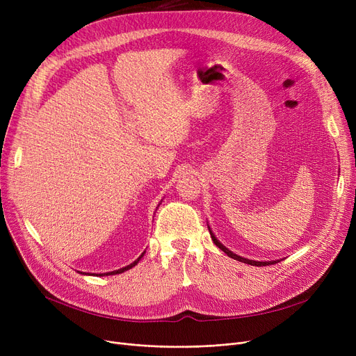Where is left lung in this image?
<instances>
[{
    "label": "left lung",
    "mask_w": 356,
    "mask_h": 356,
    "mask_svg": "<svg viewBox=\"0 0 356 356\" xmlns=\"http://www.w3.org/2000/svg\"><path fill=\"white\" fill-rule=\"evenodd\" d=\"M209 232H211V236H212V241H213V244L218 247V248H220L223 252H225L227 255H229L231 258H234V259H238V261H242V263H245V264H250V266H257V267H263V266H270V264H275L277 261H263V263H261V261H254V259H248V258H242V257H239V255H236V254H234L232 251H229L227 247H223L220 242L215 238V235L212 234V231L209 229Z\"/></svg>",
    "instance_id": "left-lung-1"
}]
</instances>
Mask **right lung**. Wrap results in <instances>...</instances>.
Segmentation results:
<instances>
[{
  "label": "right lung",
  "instance_id": "1",
  "mask_svg": "<svg viewBox=\"0 0 356 356\" xmlns=\"http://www.w3.org/2000/svg\"><path fill=\"white\" fill-rule=\"evenodd\" d=\"M143 257V255H141ZM140 257V258H141ZM140 258L137 259V261H134V263L133 264H129V266H127V267H124V268H120V270H117V271H111V273H105V274H101V275H112V274H121V273H124V271H127V270H129L131 267H134L137 263H138V261H140Z\"/></svg>",
  "mask_w": 356,
  "mask_h": 356
}]
</instances>
